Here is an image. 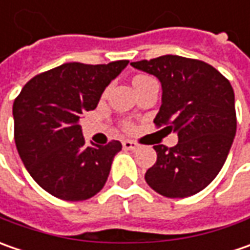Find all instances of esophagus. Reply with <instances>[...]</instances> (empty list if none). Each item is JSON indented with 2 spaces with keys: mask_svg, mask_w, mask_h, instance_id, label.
I'll return each mask as SVG.
<instances>
[{
  "mask_svg": "<svg viewBox=\"0 0 250 250\" xmlns=\"http://www.w3.org/2000/svg\"><path fill=\"white\" fill-rule=\"evenodd\" d=\"M122 146H124V149L126 150H138L139 149V145L138 143H135V142H132V140H125L124 143H122Z\"/></svg>",
  "mask_w": 250,
  "mask_h": 250,
  "instance_id": "1",
  "label": "esophagus"
}]
</instances>
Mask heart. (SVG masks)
Listing matches in <instances>:
<instances>
[{
    "instance_id": "b5f03b06",
    "label": "heart",
    "mask_w": 250,
    "mask_h": 250,
    "mask_svg": "<svg viewBox=\"0 0 250 250\" xmlns=\"http://www.w3.org/2000/svg\"><path fill=\"white\" fill-rule=\"evenodd\" d=\"M151 78H147V76H138V78H135L133 79V84H138L140 82H145V81H149Z\"/></svg>"
}]
</instances>
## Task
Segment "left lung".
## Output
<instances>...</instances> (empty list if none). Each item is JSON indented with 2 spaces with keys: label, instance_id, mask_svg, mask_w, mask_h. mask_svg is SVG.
I'll list each match as a JSON object with an SVG mask.
<instances>
[{
  "label": "left lung",
  "instance_id": "left-lung-1",
  "mask_svg": "<svg viewBox=\"0 0 250 250\" xmlns=\"http://www.w3.org/2000/svg\"><path fill=\"white\" fill-rule=\"evenodd\" d=\"M161 83L157 126L174 130L178 143L154 146L157 161L145 179L166 197H188L203 190L226 163L236 132L231 83L211 65L179 55L130 62Z\"/></svg>",
  "mask_w": 250,
  "mask_h": 250
}]
</instances>
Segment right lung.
<instances>
[{
    "label": "right lung",
    "mask_w": 250,
    "mask_h": 250,
    "mask_svg": "<svg viewBox=\"0 0 250 250\" xmlns=\"http://www.w3.org/2000/svg\"><path fill=\"white\" fill-rule=\"evenodd\" d=\"M128 63H62L34 76L15 99L16 149L29 174L50 195L79 202L105 185L122 145H86L79 118L97 107L103 91Z\"/></svg>",
    "instance_id": "obj_1"
}]
</instances>
